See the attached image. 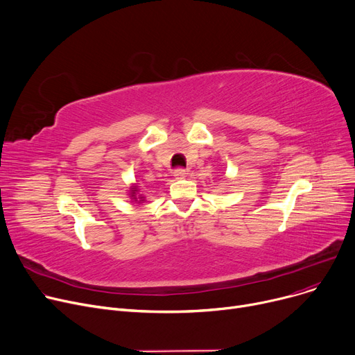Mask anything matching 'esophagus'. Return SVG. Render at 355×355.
<instances>
[{
	"label": "esophagus",
	"mask_w": 355,
	"mask_h": 355,
	"mask_svg": "<svg viewBox=\"0 0 355 355\" xmlns=\"http://www.w3.org/2000/svg\"><path fill=\"white\" fill-rule=\"evenodd\" d=\"M173 175H174L177 180H182V178L187 177V171L182 170V168H177V170H174Z\"/></svg>",
	"instance_id": "1"
}]
</instances>
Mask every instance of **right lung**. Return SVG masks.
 Segmentation results:
<instances>
[{"label": "right lung", "instance_id": "add662e5", "mask_svg": "<svg viewBox=\"0 0 355 355\" xmlns=\"http://www.w3.org/2000/svg\"><path fill=\"white\" fill-rule=\"evenodd\" d=\"M128 196H130V198H131V202H135V204H143V202L146 201L144 194H139V188H138L137 184L130 185Z\"/></svg>", "mask_w": 355, "mask_h": 355}]
</instances>
